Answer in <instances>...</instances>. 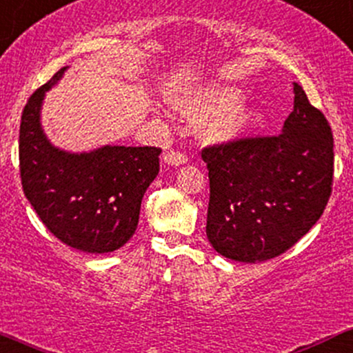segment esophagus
I'll return each mask as SVG.
<instances>
[{"instance_id":"esophagus-1","label":"esophagus","mask_w":353,"mask_h":353,"mask_svg":"<svg viewBox=\"0 0 353 353\" xmlns=\"http://www.w3.org/2000/svg\"><path fill=\"white\" fill-rule=\"evenodd\" d=\"M164 163L171 165H181L188 163V156L181 151H168L164 154Z\"/></svg>"}]
</instances>
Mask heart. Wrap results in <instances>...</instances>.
I'll return each mask as SVG.
<instances>
[{
  "label": "heart",
  "mask_w": 353,
  "mask_h": 353,
  "mask_svg": "<svg viewBox=\"0 0 353 353\" xmlns=\"http://www.w3.org/2000/svg\"><path fill=\"white\" fill-rule=\"evenodd\" d=\"M241 92L234 88H210L189 92L176 101L181 114L192 123H202L201 134L212 143L237 139L255 123L257 114L239 106Z\"/></svg>",
  "instance_id": "b5f03b06"
}]
</instances>
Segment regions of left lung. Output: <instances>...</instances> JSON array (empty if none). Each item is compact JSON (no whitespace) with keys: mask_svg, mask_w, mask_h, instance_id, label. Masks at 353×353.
<instances>
[{"mask_svg":"<svg viewBox=\"0 0 353 353\" xmlns=\"http://www.w3.org/2000/svg\"><path fill=\"white\" fill-rule=\"evenodd\" d=\"M294 94L281 134L241 137L201 152L210 185L205 234L232 261L254 264L283 254L309 232L329 202L332 129L297 83Z\"/></svg>","mask_w":353,"mask_h":353,"instance_id":"obj_1","label":"left lung"}]
</instances>
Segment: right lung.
<instances>
[{
    "mask_svg": "<svg viewBox=\"0 0 353 353\" xmlns=\"http://www.w3.org/2000/svg\"><path fill=\"white\" fill-rule=\"evenodd\" d=\"M66 68L28 99L19 125L23 192L54 237L72 249L104 254L123 247L139 222L141 201L159 172V148L104 145L71 154L51 145L39 111L44 92Z\"/></svg>",
    "mask_w": 353,
    "mask_h": 353,
    "instance_id": "right-lung-1",
    "label": "right lung"
}]
</instances>
